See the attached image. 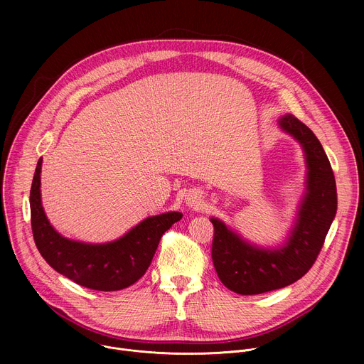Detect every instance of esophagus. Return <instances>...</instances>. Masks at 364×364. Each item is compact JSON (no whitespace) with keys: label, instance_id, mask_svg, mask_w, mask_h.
I'll return each instance as SVG.
<instances>
[{"label":"esophagus","instance_id":"obj_1","mask_svg":"<svg viewBox=\"0 0 364 364\" xmlns=\"http://www.w3.org/2000/svg\"><path fill=\"white\" fill-rule=\"evenodd\" d=\"M184 201H186V205L188 207V209H193V210L201 209V205H203V203H204L203 194H201L200 191H197V190L188 191V194L186 196Z\"/></svg>","mask_w":364,"mask_h":364}]
</instances>
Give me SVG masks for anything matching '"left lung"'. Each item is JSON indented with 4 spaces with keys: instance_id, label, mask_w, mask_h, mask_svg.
<instances>
[{
    "instance_id": "1",
    "label": "left lung",
    "mask_w": 364,
    "mask_h": 364,
    "mask_svg": "<svg viewBox=\"0 0 364 364\" xmlns=\"http://www.w3.org/2000/svg\"><path fill=\"white\" fill-rule=\"evenodd\" d=\"M281 131L304 151L305 191L294 225L282 245L265 247L243 239L218 218L212 259L222 284L240 295H256L288 287L313 267L337 213L336 178L324 148L306 125L288 114L278 119Z\"/></svg>"
}]
</instances>
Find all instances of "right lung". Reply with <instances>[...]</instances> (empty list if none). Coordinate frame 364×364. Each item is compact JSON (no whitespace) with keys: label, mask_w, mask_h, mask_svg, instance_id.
<instances>
[{"label":"right lung","mask_w":364,"mask_h":364,"mask_svg":"<svg viewBox=\"0 0 364 364\" xmlns=\"http://www.w3.org/2000/svg\"><path fill=\"white\" fill-rule=\"evenodd\" d=\"M38 160L31 190V229L46 262L70 281L95 291H119L134 285L148 269L160 239L183 215L167 212L148 216L124 236L105 243H87L60 235L48 222L41 204Z\"/></svg>","instance_id":"1"}]
</instances>
